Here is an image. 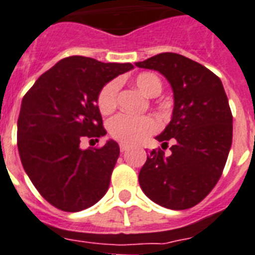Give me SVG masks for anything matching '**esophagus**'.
I'll use <instances>...</instances> for the list:
<instances>
[{
    "instance_id": "34e87169",
    "label": "esophagus",
    "mask_w": 255,
    "mask_h": 255,
    "mask_svg": "<svg viewBox=\"0 0 255 255\" xmlns=\"http://www.w3.org/2000/svg\"><path fill=\"white\" fill-rule=\"evenodd\" d=\"M120 150H121V152H125L126 150H129V144H126V143H121V144H120Z\"/></svg>"
}]
</instances>
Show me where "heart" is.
I'll list each match as a JSON object with an SVG mask.
<instances>
[{"label": "heart", "mask_w": 255, "mask_h": 255, "mask_svg": "<svg viewBox=\"0 0 255 255\" xmlns=\"http://www.w3.org/2000/svg\"><path fill=\"white\" fill-rule=\"evenodd\" d=\"M134 85L147 96H157L161 92V81L153 73H140L134 78ZM117 95H119V83L116 81L109 82L102 91L99 92L98 107L103 115H109L117 107ZM159 124L152 116H130L119 115L109 124V131L113 138L124 143L142 142L146 136L155 132Z\"/></svg>", "instance_id": "1"}]
</instances>
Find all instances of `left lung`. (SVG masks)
I'll return each instance as SVG.
<instances>
[{"label": "left lung", "instance_id": "1", "mask_svg": "<svg viewBox=\"0 0 255 255\" xmlns=\"http://www.w3.org/2000/svg\"><path fill=\"white\" fill-rule=\"evenodd\" d=\"M159 71L173 90L172 120L159 142L170 153L152 150L139 172L143 193L157 205L186 210L218 184L232 146V112L222 81L203 65L177 53L135 62Z\"/></svg>", "mask_w": 255, "mask_h": 255}]
</instances>
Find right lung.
<instances>
[{"label":"right lung","instance_id":"obj_1","mask_svg":"<svg viewBox=\"0 0 255 255\" xmlns=\"http://www.w3.org/2000/svg\"><path fill=\"white\" fill-rule=\"evenodd\" d=\"M131 64L66 57L40 75L24 95L18 119L22 165L43 198L58 210L77 212L104 197L120 147L82 150L83 139L105 135L98 107L99 92Z\"/></svg>","mask_w":255,"mask_h":255}]
</instances>
